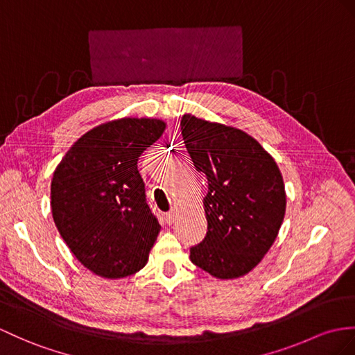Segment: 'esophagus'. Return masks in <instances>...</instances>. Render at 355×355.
I'll use <instances>...</instances> for the list:
<instances>
[{"mask_svg": "<svg viewBox=\"0 0 355 355\" xmlns=\"http://www.w3.org/2000/svg\"><path fill=\"white\" fill-rule=\"evenodd\" d=\"M166 221H167L168 224H171L173 221H175V212H173V211L167 212V214H166Z\"/></svg>", "mask_w": 355, "mask_h": 355, "instance_id": "34e87169", "label": "esophagus"}]
</instances>
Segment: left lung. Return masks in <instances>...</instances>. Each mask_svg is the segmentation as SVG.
Segmentation results:
<instances>
[{
    "mask_svg": "<svg viewBox=\"0 0 355 355\" xmlns=\"http://www.w3.org/2000/svg\"><path fill=\"white\" fill-rule=\"evenodd\" d=\"M180 129L196 170L207 179V232L189 259L217 279L243 277L262 261L282 227L286 191L279 166L238 128L184 114Z\"/></svg>",
    "mask_w": 355,
    "mask_h": 355,
    "instance_id": "left-lung-1",
    "label": "left lung"
}]
</instances>
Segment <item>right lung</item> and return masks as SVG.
I'll return each mask as SVG.
<instances>
[{
	"instance_id": "add662e5",
	"label": "right lung",
	"mask_w": 355,
	"mask_h": 355,
	"mask_svg": "<svg viewBox=\"0 0 355 355\" xmlns=\"http://www.w3.org/2000/svg\"><path fill=\"white\" fill-rule=\"evenodd\" d=\"M164 131L159 119L111 120L78 138L54 171L55 226L78 261L101 277L123 279L148 263L161 226L137 162Z\"/></svg>"
}]
</instances>
